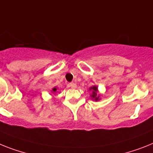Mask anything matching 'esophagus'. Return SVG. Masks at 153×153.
Segmentation results:
<instances>
[{
  "label": "esophagus",
  "instance_id": "obj_1",
  "mask_svg": "<svg viewBox=\"0 0 153 153\" xmlns=\"http://www.w3.org/2000/svg\"><path fill=\"white\" fill-rule=\"evenodd\" d=\"M69 86H70L71 88H76V86H77V85L75 84V83H74V82H71V83H69Z\"/></svg>",
  "mask_w": 153,
  "mask_h": 153
}]
</instances>
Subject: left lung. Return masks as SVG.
I'll use <instances>...</instances> for the list:
<instances>
[{
  "mask_svg": "<svg viewBox=\"0 0 153 153\" xmlns=\"http://www.w3.org/2000/svg\"><path fill=\"white\" fill-rule=\"evenodd\" d=\"M90 89H92V94L91 95V97H92V99L95 100L96 101L99 100L100 96H99V95L97 94V87L93 86V87H92Z\"/></svg>",
  "mask_w": 153,
  "mask_h": 153,
  "instance_id": "8db88e82",
  "label": "left lung"
}]
</instances>
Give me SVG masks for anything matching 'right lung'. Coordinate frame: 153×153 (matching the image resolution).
<instances>
[{
  "mask_svg": "<svg viewBox=\"0 0 153 153\" xmlns=\"http://www.w3.org/2000/svg\"><path fill=\"white\" fill-rule=\"evenodd\" d=\"M56 90H57V88H53V92H56Z\"/></svg>",
  "mask_w": 153,
  "mask_h": 153,
  "instance_id": "right-lung-1",
  "label": "right lung"
}]
</instances>
